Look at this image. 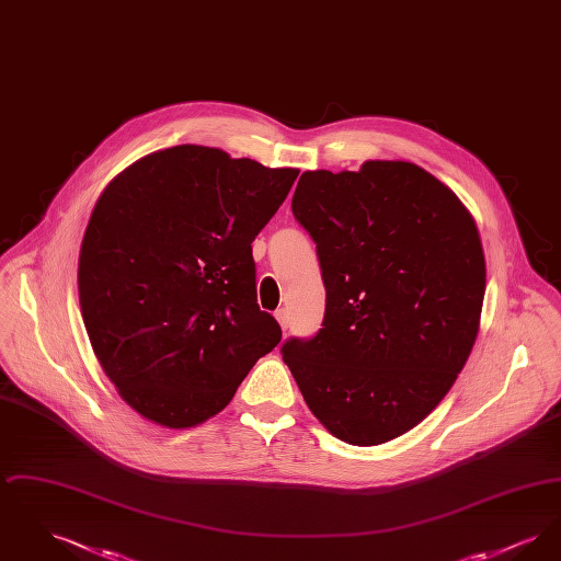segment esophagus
I'll return each instance as SVG.
<instances>
[{
  "instance_id": "obj_1",
  "label": "esophagus",
  "mask_w": 561,
  "mask_h": 561,
  "mask_svg": "<svg viewBox=\"0 0 561 561\" xmlns=\"http://www.w3.org/2000/svg\"><path fill=\"white\" fill-rule=\"evenodd\" d=\"M275 318H277V321H279L282 330L286 332V330H288V325H290V318H288V311H286V309H279V311H275Z\"/></svg>"
}]
</instances>
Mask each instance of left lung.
Listing matches in <instances>:
<instances>
[{
  "label": "left lung",
  "mask_w": 561,
  "mask_h": 561,
  "mask_svg": "<svg viewBox=\"0 0 561 561\" xmlns=\"http://www.w3.org/2000/svg\"><path fill=\"white\" fill-rule=\"evenodd\" d=\"M294 218L316 241L325 313L282 345L309 410L334 437L378 446L450 391L478 330L485 261L473 216L410 161L305 172Z\"/></svg>",
  "instance_id": "left-lung-1"
}]
</instances>
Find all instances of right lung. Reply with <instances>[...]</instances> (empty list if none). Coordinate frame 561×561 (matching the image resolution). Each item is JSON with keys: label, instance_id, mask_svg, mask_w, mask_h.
<instances>
[{"label": "right lung", "instance_id": "add662e5", "mask_svg": "<svg viewBox=\"0 0 561 561\" xmlns=\"http://www.w3.org/2000/svg\"><path fill=\"white\" fill-rule=\"evenodd\" d=\"M296 176L179 145L134 161L99 197L81 241V318L140 416L168 428L208 421L282 341L256 302L252 241Z\"/></svg>", "mask_w": 561, "mask_h": 561}]
</instances>
